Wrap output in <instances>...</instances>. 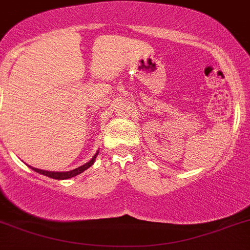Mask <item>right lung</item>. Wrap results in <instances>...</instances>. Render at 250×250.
Instances as JSON below:
<instances>
[{
    "label": "right lung",
    "instance_id": "add662e5",
    "mask_svg": "<svg viewBox=\"0 0 250 250\" xmlns=\"http://www.w3.org/2000/svg\"><path fill=\"white\" fill-rule=\"evenodd\" d=\"M97 156H98V152L94 154V157L91 159V161H89V162L85 163V165H83V166H81V167L76 168V169L70 170V172H47V170H42V169H38V168H33V167H32V169L35 170V172L40 173V174L46 175V177H49V178H52V179H68V178H72V177H75V175L81 174V173L84 172L85 169H88V168L91 167V166L94 163Z\"/></svg>",
    "mask_w": 250,
    "mask_h": 250
}]
</instances>
